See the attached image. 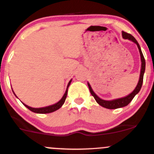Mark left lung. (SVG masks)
Instances as JSON below:
<instances>
[{
    "mask_svg": "<svg viewBox=\"0 0 154 154\" xmlns=\"http://www.w3.org/2000/svg\"><path fill=\"white\" fill-rule=\"evenodd\" d=\"M122 36H123L124 38L125 39H129L131 40L132 42L136 43L137 45V47L139 48V53H140V56H141V61H142V67H141V72H140V77H139V83H138L137 86H136V88L133 90V91L132 93H130V94H128L126 97H122V98H119V99H116V100H104L100 99L95 93L93 91L92 88H91V86H90L89 83H88V88H89V91L91 92V95L94 97V98L95 99V100L97 101V103H98L99 105H100L101 106L104 107V108L106 109H118V108H121V107H124L125 106H127L129 103L131 102V100H133V97H135L136 94L139 92L140 91L141 88H142V83H143V77H144V71H145V60L144 58L143 54L142 52V50H141L140 46H139V43L138 42L136 41V38L130 33H127L126 32H122Z\"/></svg>",
    "mask_w": 154,
    "mask_h": 154,
    "instance_id": "8db88e82",
    "label": "left lung"
}]
</instances>
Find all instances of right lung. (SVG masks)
<instances>
[{
  "label": "right lung",
  "instance_id": "add662e5",
  "mask_svg": "<svg viewBox=\"0 0 154 154\" xmlns=\"http://www.w3.org/2000/svg\"><path fill=\"white\" fill-rule=\"evenodd\" d=\"M71 80H70L69 83H68V86H67V89H66V92H65L63 97H62V99L60 100V101L57 102V103H55V104H53V105H51V106H45V107H42V108H32V107L28 106L27 105L24 104V103H23V104H24V106L27 107V108H28L30 110V111L33 112H35V113L45 114V113L53 112H54V111H56V110L59 109L60 107L63 106V103H65V101H66V96H67V94H68V86H69V85L71 84Z\"/></svg>",
  "mask_w": 154,
  "mask_h": 154
}]
</instances>
